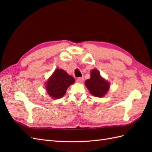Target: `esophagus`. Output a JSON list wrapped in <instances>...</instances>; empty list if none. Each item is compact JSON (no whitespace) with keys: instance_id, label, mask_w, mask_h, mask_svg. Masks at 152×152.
Returning <instances> with one entry per match:
<instances>
[{"instance_id":"obj_1","label":"esophagus","mask_w":152,"mask_h":152,"mask_svg":"<svg viewBox=\"0 0 152 152\" xmlns=\"http://www.w3.org/2000/svg\"><path fill=\"white\" fill-rule=\"evenodd\" d=\"M83 80H84V78H83V77H80V78H78V79H77V82L78 83H82L83 82Z\"/></svg>"}]
</instances>
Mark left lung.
<instances>
[{
	"mask_svg": "<svg viewBox=\"0 0 152 152\" xmlns=\"http://www.w3.org/2000/svg\"><path fill=\"white\" fill-rule=\"evenodd\" d=\"M85 84L91 94L98 97L104 96L109 89V83L101 78L96 69L91 71V78L87 80Z\"/></svg>",
	"mask_w": 152,
	"mask_h": 152,
	"instance_id": "obj_1",
	"label": "left lung"
}]
</instances>
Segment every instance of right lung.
Returning a JSON list of instances; mask_svg holds the SVG:
<instances>
[{
    "instance_id": "1",
    "label": "right lung",
    "mask_w": 152,
    "mask_h": 152,
    "mask_svg": "<svg viewBox=\"0 0 152 152\" xmlns=\"http://www.w3.org/2000/svg\"><path fill=\"white\" fill-rule=\"evenodd\" d=\"M74 83V79L65 71L57 69L55 70L46 83L48 95L55 99H59L65 94L69 87Z\"/></svg>"
}]
</instances>
